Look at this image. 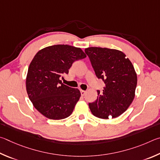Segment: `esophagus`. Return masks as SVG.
<instances>
[{
    "label": "esophagus",
    "instance_id": "34e87169",
    "mask_svg": "<svg viewBox=\"0 0 160 160\" xmlns=\"http://www.w3.org/2000/svg\"><path fill=\"white\" fill-rule=\"evenodd\" d=\"M80 92H81V94H82V96H85V94H86V91H83V90H81V91H80Z\"/></svg>",
    "mask_w": 160,
    "mask_h": 160
}]
</instances>
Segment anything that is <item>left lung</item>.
<instances>
[{"label":"left lung","instance_id":"8db88e82","mask_svg":"<svg viewBox=\"0 0 160 160\" xmlns=\"http://www.w3.org/2000/svg\"><path fill=\"white\" fill-rule=\"evenodd\" d=\"M98 78L103 81L102 91L89 102L92 114L100 119L115 118L127 110L135 96L137 75L132 63L124 52L106 48L85 49Z\"/></svg>","mask_w":160,"mask_h":160}]
</instances>
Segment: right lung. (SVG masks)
<instances>
[{
	"label": "right lung",
	"instance_id": "add662e5",
	"mask_svg": "<svg viewBox=\"0 0 160 160\" xmlns=\"http://www.w3.org/2000/svg\"><path fill=\"white\" fill-rule=\"evenodd\" d=\"M86 57L82 49L69 45H54L36 53L28 69L26 87L29 100L43 116L59 120L71 115L81 93L63 84L60 77L68 74L74 62Z\"/></svg>",
	"mask_w": 160,
	"mask_h": 160
}]
</instances>
